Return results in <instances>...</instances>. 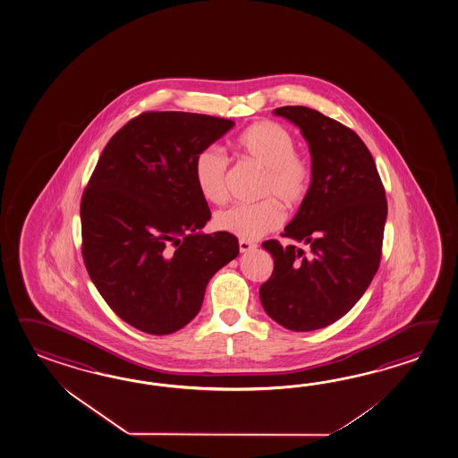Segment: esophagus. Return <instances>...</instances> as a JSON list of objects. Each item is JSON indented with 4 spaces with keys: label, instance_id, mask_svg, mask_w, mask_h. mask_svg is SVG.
<instances>
[{
    "label": "esophagus",
    "instance_id": "34e87169",
    "mask_svg": "<svg viewBox=\"0 0 458 458\" xmlns=\"http://www.w3.org/2000/svg\"><path fill=\"white\" fill-rule=\"evenodd\" d=\"M240 252H248L251 251V250H254L256 248V244L250 243V242H246V240H240Z\"/></svg>",
    "mask_w": 458,
    "mask_h": 458
}]
</instances>
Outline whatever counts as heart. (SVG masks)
I'll use <instances>...</instances> for the list:
<instances>
[{
	"label": "heart",
	"instance_id": "b5f03b06",
	"mask_svg": "<svg viewBox=\"0 0 458 458\" xmlns=\"http://www.w3.org/2000/svg\"><path fill=\"white\" fill-rule=\"evenodd\" d=\"M244 157L264 169L261 196L256 204H234L216 212L214 224L220 232L248 242L258 240L284 222V208L293 210L305 202L313 184V166L297 153L293 135L277 122L250 125L236 139ZM196 186L212 204H222L228 194V158L218 147H207L194 161Z\"/></svg>",
	"mask_w": 458,
	"mask_h": 458
}]
</instances>
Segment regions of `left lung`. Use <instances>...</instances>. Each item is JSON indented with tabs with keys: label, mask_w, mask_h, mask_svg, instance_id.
Segmentation results:
<instances>
[{
	"label": "left lung",
	"mask_w": 458,
	"mask_h": 458,
	"mask_svg": "<svg viewBox=\"0 0 458 458\" xmlns=\"http://www.w3.org/2000/svg\"><path fill=\"white\" fill-rule=\"evenodd\" d=\"M276 115L300 127L309 141L313 184L282 236L264 242L274 271L259 289L266 313L290 331H313L344 317L374 279L382 258L386 199L374 158L343 123L303 106Z\"/></svg>",
	"instance_id": "obj_1"
}]
</instances>
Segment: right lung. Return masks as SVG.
<instances>
[{
  "label": "right lung",
  "mask_w": 458,
  "mask_h": 458,
  "mask_svg": "<svg viewBox=\"0 0 458 458\" xmlns=\"http://www.w3.org/2000/svg\"><path fill=\"white\" fill-rule=\"evenodd\" d=\"M233 125L206 114H140L106 145L84 189V266L114 313L143 333L186 327L208 280L240 252L234 234L200 233L210 208L194 179L197 153Z\"/></svg>",
  "instance_id": "add662e5"
}]
</instances>
